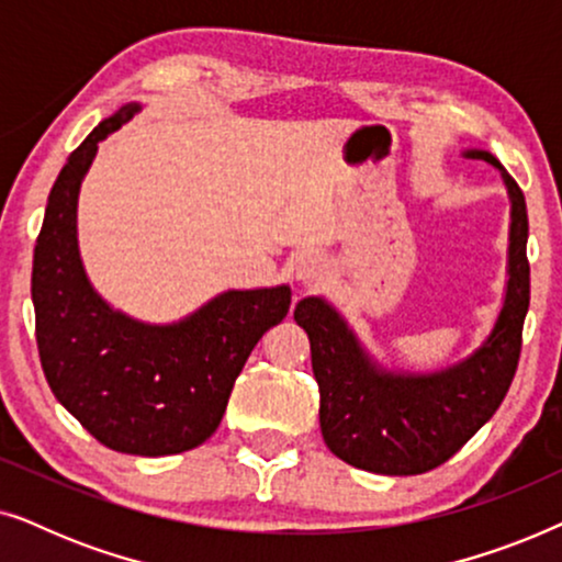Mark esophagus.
Here are the masks:
<instances>
[{"mask_svg":"<svg viewBox=\"0 0 562 562\" xmlns=\"http://www.w3.org/2000/svg\"><path fill=\"white\" fill-rule=\"evenodd\" d=\"M294 276L304 286H317V283L327 279V260L319 252H302L294 263Z\"/></svg>","mask_w":562,"mask_h":562,"instance_id":"1","label":"esophagus"}]
</instances>
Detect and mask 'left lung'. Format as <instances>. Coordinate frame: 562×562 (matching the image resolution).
<instances>
[{
    "instance_id": "8db88e82",
    "label": "left lung",
    "mask_w": 562,
    "mask_h": 562,
    "mask_svg": "<svg viewBox=\"0 0 562 562\" xmlns=\"http://www.w3.org/2000/svg\"><path fill=\"white\" fill-rule=\"evenodd\" d=\"M502 173L509 196L506 283L494 325L468 356L432 371L383 366L325 296H304L294 319L310 337L327 448L360 471L417 475L456 456L494 417L512 386L529 310L527 204L496 156L465 148Z\"/></svg>"
}]
</instances>
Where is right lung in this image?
Masks as SVG:
<instances>
[{"mask_svg": "<svg viewBox=\"0 0 562 562\" xmlns=\"http://www.w3.org/2000/svg\"><path fill=\"white\" fill-rule=\"evenodd\" d=\"M143 110L99 122L53 183L33 256L35 335L48 386L106 448L176 456L210 440L245 360L289 314V283L227 289L176 322L114 310L79 250V191L99 143Z\"/></svg>", "mask_w": 562, "mask_h": 562, "instance_id": "right-lung-1", "label": "right lung"}]
</instances>
